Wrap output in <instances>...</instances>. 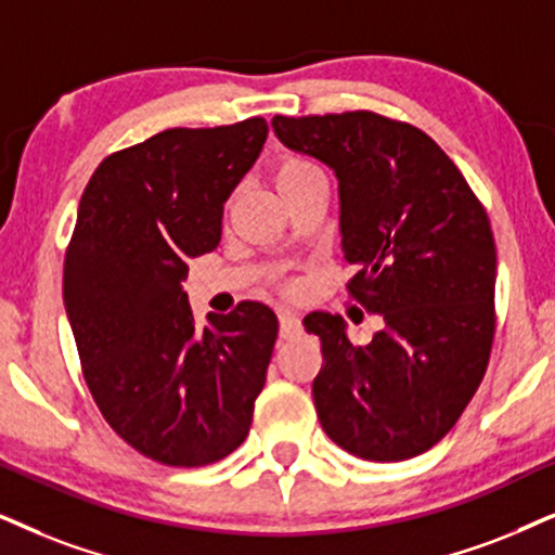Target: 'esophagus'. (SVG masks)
<instances>
[{"instance_id": "34e87169", "label": "esophagus", "mask_w": 555, "mask_h": 555, "mask_svg": "<svg viewBox=\"0 0 555 555\" xmlns=\"http://www.w3.org/2000/svg\"><path fill=\"white\" fill-rule=\"evenodd\" d=\"M299 330H301V320H299L297 312H289V310L279 312V335H282L284 340L294 338Z\"/></svg>"}]
</instances>
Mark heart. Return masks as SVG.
<instances>
[{
  "instance_id": "1",
  "label": "heart",
  "mask_w": 555,
  "mask_h": 555,
  "mask_svg": "<svg viewBox=\"0 0 555 555\" xmlns=\"http://www.w3.org/2000/svg\"><path fill=\"white\" fill-rule=\"evenodd\" d=\"M318 173H322V171L312 164L310 158H305V156H284L276 164V168H273V184H276L279 194H282V192H286V189L297 186L299 181H305V179H310V177H318Z\"/></svg>"
}]
</instances>
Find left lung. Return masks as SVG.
Wrapping results in <instances>:
<instances>
[{"label":"left lung","instance_id":"left-lung-1","mask_svg":"<svg viewBox=\"0 0 555 555\" xmlns=\"http://www.w3.org/2000/svg\"><path fill=\"white\" fill-rule=\"evenodd\" d=\"M271 128L338 179L340 245L356 266L348 292L384 320L369 346H353L340 314L305 318L322 343L312 382L322 430L359 459H415L451 430L487 371L489 217L453 160L412 125L361 109L276 115Z\"/></svg>","mask_w":555,"mask_h":555}]
</instances>
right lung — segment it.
<instances>
[{
    "label": "right lung",
    "mask_w": 555,
    "mask_h": 555,
    "mask_svg": "<svg viewBox=\"0 0 555 555\" xmlns=\"http://www.w3.org/2000/svg\"><path fill=\"white\" fill-rule=\"evenodd\" d=\"M266 135L263 117L164 130L104 158L81 194L63 305L83 378L112 430L158 464H215L250 430L276 314L241 301L196 327L181 282L220 245Z\"/></svg>",
    "instance_id": "add662e5"
}]
</instances>
